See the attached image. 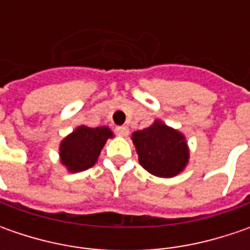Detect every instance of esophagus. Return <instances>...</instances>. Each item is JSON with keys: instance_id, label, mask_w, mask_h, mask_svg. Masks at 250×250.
<instances>
[{"instance_id": "obj_1", "label": "esophagus", "mask_w": 250, "mask_h": 250, "mask_svg": "<svg viewBox=\"0 0 250 250\" xmlns=\"http://www.w3.org/2000/svg\"><path fill=\"white\" fill-rule=\"evenodd\" d=\"M117 133L122 136V138H126L128 136V133H129V128L128 126H118L117 128Z\"/></svg>"}]
</instances>
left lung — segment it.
I'll return each mask as SVG.
<instances>
[{
    "label": "left lung",
    "mask_w": 250,
    "mask_h": 250,
    "mask_svg": "<svg viewBox=\"0 0 250 250\" xmlns=\"http://www.w3.org/2000/svg\"><path fill=\"white\" fill-rule=\"evenodd\" d=\"M130 139L136 147L139 164L151 175L177 177L189 164L190 151L185 135L161 120L133 132Z\"/></svg>",
    "instance_id": "8db88e82"
}]
</instances>
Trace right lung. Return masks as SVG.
<instances>
[{
    "instance_id": "add662e5",
    "label": "right lung",
    "mask_w": 250,
    "mask_h": 250,
    "mask_svg": "<svg viewBox=\"0 0 250 250\" xmlns=\"http://www.w3.org/2000/svg\"><path fill=\"white\" fill-rule=\"evenodd\" d=\"M114 136L108 126L90 128L81 125L61 140L60 161L71 174L86 171L97 163L104 145Z\"/></svg>"
}]
</instances>
